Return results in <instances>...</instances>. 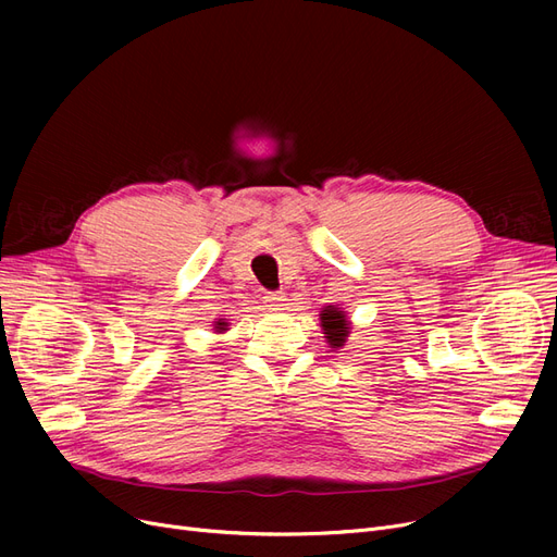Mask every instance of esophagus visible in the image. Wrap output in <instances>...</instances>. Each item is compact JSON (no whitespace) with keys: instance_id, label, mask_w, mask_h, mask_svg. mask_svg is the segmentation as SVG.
<instances>
[{"instance_id":"1","label":"esophagus","mask_w":557,"mask_h":557,"mask_svg":"<svg viewBox=\"0 0 557 557\" xmlns=\"http://www.w3.org/2000/svg\"><path fill=\"white\" fill-rule=\"evenodd\" d=\"M267 305L273 307V309H282L284 302H286V294H282V290H271V294H267Z\"/></svg>"}]
</instances>
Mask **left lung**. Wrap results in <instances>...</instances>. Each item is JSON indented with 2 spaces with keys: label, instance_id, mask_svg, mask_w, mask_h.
I'll return each mask as SVG.
<instances>
[{
  "label": "left lung",
  "instance_id": "8db88e82",
  "mask_svg": "<svg viewBox=\"0 0 557 557\" xmlns=\"http://www.w3.org/2000/svg\"><path fill=\"white\" fill-rule=\"evenodd\" d=\"M320 325H323L327 341L334 347H341L345 343V336L349 334V327H347L349 323L345 320V313L338 311L336 307L323 309V313H320Z\"/></svg>",
  "mask_w": 557,
  "mask_h": 557
}]
</instances>
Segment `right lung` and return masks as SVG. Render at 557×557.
Segmentation results:
<instances>
[{
    "label": "right lung",
    "mask_w": 557,
    "mask_h": 557,
    "mask_svg": "<svg viewBox=\"0 0 557 557\" xmlns=\"http://www.w3.org/2000/svg\"><path fill=\"white\" fill-rule=\"evenodd\" d=\"M223 327H225V323H219V325H216V330H223Z\"/></svg>",
    "instance_id": "add662e5"
}]
</instances>
